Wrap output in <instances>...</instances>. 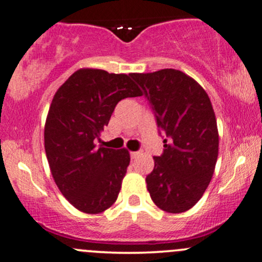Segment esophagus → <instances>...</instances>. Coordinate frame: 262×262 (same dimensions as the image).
Instances as JSON below:
<instances>
[{
    "mask_svg": "<svg viewBox=\"0 0 262 262\" xmlns=\"http://www.w3.org/2000/svg\"><path fill=\"white\" fill-rule=\"evenodd\" d=\"M138 155H139V151H130V158H132V159H136Z\"/></svg>",
    "mask_w": 262,
    "mask_h": 262,
    "instance_id": "obj_1",
    "label": "esophagus"
}]
</instances>
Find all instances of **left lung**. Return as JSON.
Segmentation results:
<instances>
[{"label": "left lung", "instance_id": "8db88e82", "mask_svg": "<svg viewBox=\"0 0 262 262\" xmlns=\"http://www.w3.org/2000/svg\"><path fill=\"white\" fill-rule=\"evenodd\" d=\"M153 111L164 150L154 157L146 188L164 211L192 208L210 183L219 153L216 118L206 92L177 70L132 73Z\"/></svg>", "mask_w": 262, "mask_h": 262}]
</instances>
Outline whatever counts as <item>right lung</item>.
<instances>
[{
  "mask_svg": "<svg viewBox=\"0 0 262 262\" xmlns=\"http://www.w3.org/2000/svg\"><path fill=\"white\" fill-rule=\"evenodd\" d=\"M142 96L130 74L79 70L54 94L45 126V149L57 186L78 210L98 214L117 200L130 157L97 146L114 108Z\"/></svg>",
  "mask_w": 262,
  "mask_h": 262,
  "instance_id": "obj_1",
  "label": "right lung"
}]
</instances>
